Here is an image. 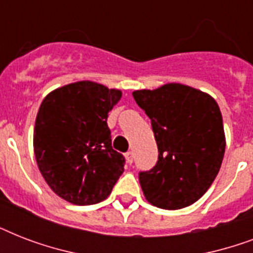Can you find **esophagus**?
Wrapping results in <instances>:
<instances>
[{
  "mask_svg": "<svg viewBox=\"0 0 253 253\" xmlns=\"http://www.w3.org/2000/svg\"><path fill=\"white\" fill-rule=\"evenodd\" d=\"M125 156H126V162L128 163V164H131V163L134 162V154H132V152H127Z\"/></svg>",
  "mask_w": 253,
  "mask_h": 253,
  "instance_id": "obj_1",
  "label": "esophagus"
}]
</instances>
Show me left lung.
<instances>
[{"mask_svg":"<svg viewBox=\"0 0 253 253\" xmlns=\"http://www.w3.org/2000/svg\"><path fill=\"white\" fill-rule=\"evenodd\" d=\"M151 119L159 160L139 182L151 205L178 210L200 200L215 180L226 150L223 119L211 95L169 83L132 91Z\"/></svg>","mask_w":253,"mask_h":253,"instance_id":"left-lung-1","label":"left lung"}]
</instances>
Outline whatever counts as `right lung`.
Wrapping results in <instances>:
<instances>
[{
  "mask_svg": "<svg viewBox=\"0 0 253 253\" xmlns=\"http://www.w3.org/2000/svg\"><path fill=\"white\" fill-rule=\"evenodd\" d=\"M122 98L119 89L77 81L49 91L34 127V154L55 194L86 206L110 196L125 172V158L113 150L109 111Z\"/></svg>",
  "mask_w": 253,
  "mask_h": 253,
  "instance_id": "obj_1",
  "label": "right lung"
}]
</instances>
